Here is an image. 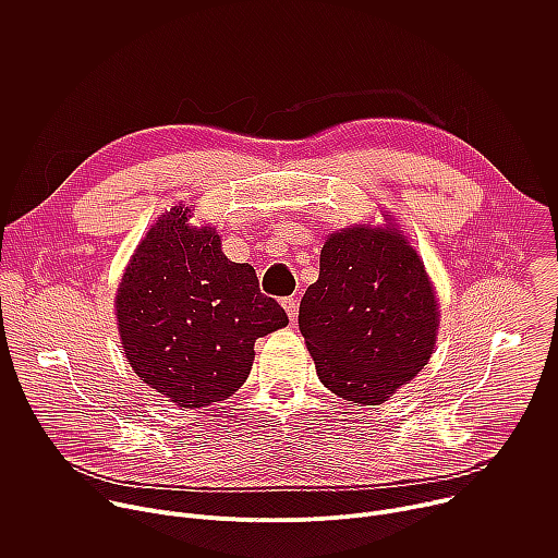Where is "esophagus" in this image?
Wrapping results in <instances>:
<instances>
[{"mask_svg":"<svg viewBox=\"0 0 558 558\" xmlns=\"http://www.w3.org/2000/svg\"><path fill=\"white\" fill-rule=\"evenodd\" d=\"M280 304L284 306V311H287V315H289V320L295 323V320H298V300H295L293 295H289V298H282Z\"/></svg>","mask_w":558,"mask_h":558,"instance_id":"1","label":"esophagus"}]
</instances>
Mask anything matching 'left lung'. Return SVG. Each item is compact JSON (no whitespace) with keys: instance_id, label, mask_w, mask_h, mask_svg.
<instances>
[{"instance_id":"left-lung-1","label":"left lung","mask_w":558,"mask_h":558,"mask_svg":"<svg viewBox=\"0 0 558 558\" xmlns=\"http://www.w3.org/2000/svg\"><path fill=\"white\" fill-rule=\"evenodd\" d=\"M317 377L355 404H381L430 360L437 300L417 252L395 229L349 227L320 254L300 302Z\"/></svg>"}]
</instances>
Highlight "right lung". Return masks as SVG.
I'll return each mask as SVG.
<instances>
[{
	"instance_id": "right-lung-1",
	"label": "right lung",
	"mask_w": 558,
	"mask_h": 558,
	"mask_svg": "<svg viewBox=\"0 0 558 558\" xmlns=\"http://www.w3.org/2000/svg\"><path fill=\"white\" fill-rule=\"evenodd\" d=\"M174 207L138 245L117 295L125 357L183 409L220 402L247 379L258 338L289 325L252 265L231 263L214 229Z\"/></svg>"
}]
</instances>
